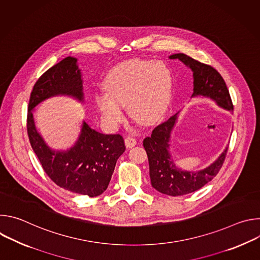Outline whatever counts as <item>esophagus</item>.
<instances>
[{
    "mask_svg": "<svg viewBox=\"0 0 260 260\" xmlns=\"http://www.w3.org/2000/svg\"><path fill=\"white\" fill-rule=\"evenodd\" d=\"M124 143H125V146L127 148H132V147H134L137 144V141H136V139L134 137L128 136V137H126L124 139Z\"/></svg>",
    "mask_w": 260,
    "mask_h": 260,
    "instance_id": "esophagus-1",
    "label": "esophagus"
}]
</instances>
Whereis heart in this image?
I'll return each instance as SVG.
<instances>
[{"label":"heart","mask_w":260,"mask_h":260,"mask_svg":"<svg viewBox=\"0 0 260 260\" xmlns=\"http://www.w3.org/2000/svg\"><path fill=\"white\" fill-rule=\"evenodd\" d=\"M172 82L171 70L162 61H123L107 74L103 82L105 92L95 94V105L103 119L111 125L122 121L125 105L135 120L153 124L168 108Z\"/></svg>","instance_id":"obj_1"}]
</instances>
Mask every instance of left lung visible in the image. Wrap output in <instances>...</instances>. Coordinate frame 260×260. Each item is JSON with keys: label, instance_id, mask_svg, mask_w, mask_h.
Segmentation results:
<instances>
[{"label": "left lung", "instance_id": "obj_1", "mask_svg": "<svg viewBox=\"0 0 260 260\" xmlns=\"http://www.w3.org/2000/svg\"><path fill=\"white\" fill-rule=\"evenodd\" d=\"M171 59H180L193 72V93L192 96H206L213 100L219 107L229 111L234 110L230 91L222 76L213 67L200 62L192 57L176 53ZM178 113L167 121L157 125L150 137L143 141V146L149 161V174L152 187L157 191L172 196H184L194 192L210 182L220 171L224 162L229 147L219 157L204 170L187 172L178 169L170 153L171 133L176 124Z\"/></svg>", "mask_w": 260, "mask_h": 260}]
</instances>
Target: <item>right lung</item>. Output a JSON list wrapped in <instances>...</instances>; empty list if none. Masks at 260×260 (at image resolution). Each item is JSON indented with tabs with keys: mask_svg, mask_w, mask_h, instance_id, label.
I'll return each instance as SVG.
<instances>
[{
	"mask_svg": "<svg viewBox=\"0 0 260 260\" xmlns=\"http://www.w3.org/2000/svg\"><path fill=\"white\" fill-rule=\"evenodd\" d=\"M69 95L83 102V86L77 58L68 56L47 70L34 85L27 109L26 128L30 146L47 176L57 186L90 198L108 187L125 146L120 135H105L85 121L78 140L66 151H55L37 131L32 111L43 101Z\"/></svg>",
	"mask_w": 260,
	"mask_h": 260,
	"instance_id": "obj_1",
	"label": "right lung"
}]
</instances>
